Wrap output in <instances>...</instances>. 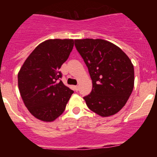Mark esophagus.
Here are the masks:
<instances>
[{
	"label": "esophagus",
	"instance_id": "obj_1",
	"mask_svg": "<svg viewBox=\"0 0 157 157\" xmlns=\"http://www.w3.org/2000/svg\"><path fill=\"white\" fill-rule=\"evenodd\" d=\"M74 89H75V90L78 91V86H75Z\"/></svg>",
	"mask_w": 157,
	"mask_h": 157
}]
</instances>
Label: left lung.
Returning a JSON list of instances; mask_svg holds the SVG:
<instances>
[{"label": "left lung", "instance_id": "obj_1", "mask_svg": "<svg viewBox=\"0 0 157 157\" xmlns=\"http://www.w3.org/2000/svg\"><path fill=\"white\" fill-rule=\"evenodd\" d=\"M75 45L92 79V91L83 98L86 105L102 117L116 114L134 89L131 60L117 45L103 39H76Z\"/></svg>", "mask_w": 157, "mask_h": 157}]
</instances>
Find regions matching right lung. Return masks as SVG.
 I'll list each match as a JSON object with an SVG mask.
<instances>
[{
  "label": "right lung",
  "mask_w": 157,
  "mask_h": 157,
  "mask_svg": "<svg viewBox=\"0 0 157 157\" xmlns=\"http://www.w3.org/2000/svg\"><path fill=\"white\" fill-rule=\"evenodd\" d=\"M74 46L73 39H48L37 45L18 73L19 93L30 114L52 122L65 110L74 91L59 78V69Z\"/></svg>",
  "instance_id": "obj_1"
}]
</instances>
